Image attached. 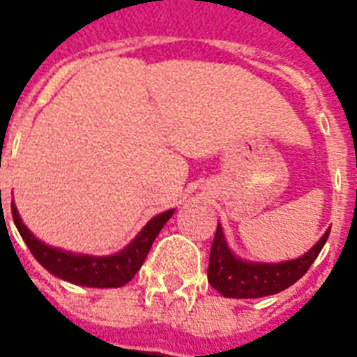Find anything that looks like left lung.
<instances>
[{
  "instance_id": "8db88e82",
  "label": "left lung",
  "mask_w": 357,
  "mask_h": 357,
  "mask_svg": "<svg viewBox=\"0 0 357 357\" xmlns=\"http://www.w3.org/2000/svg\"><path fill=\"white\" fill-rule=\"evenodd\" d=\"M328 235L330 228L317 241L313 248L296 259L282 263H257L241 259L235 255L224 237L222 226L218 224L209 255L207 280L211 287L217 289L226 298H261L282 293L283 289L291 287L307 272L317 255L321 254L322 246L326 244Z\"/></svg>"
}]
</instances>
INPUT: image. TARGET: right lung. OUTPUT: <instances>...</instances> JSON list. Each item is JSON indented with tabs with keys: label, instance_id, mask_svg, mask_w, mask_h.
I'll return each mask as SVG.
<instances>
[{
	"label": "right lung",
	"instance_id": "add662e5",
	"mask_svg": "<svg viewBox=\"0 0 357 357\" xmlns=\"http://www.w3.org/2000/svg\"><path fill=\"white\" fill-rule=\"evenodd\" d=\"M10 209H13L14 224H16L20 235L27 244V248L50 274L61 278L64 282L75 283V285L98 289L122 287L128 282H131V278L137 274V271L144 263L146 255L150 252L151 244L162 229V226L174 215V209L155 215L144 228L140 229L137 237L116 254L86 255L74 254L68 250L44 244L40 238L31 234L24 220L20 218V213L14 206V202H10Z\"/></svg>",
	"mask_w": 357,
	"mask_h": 357
}]
</instances>
